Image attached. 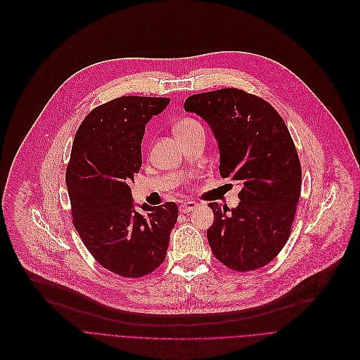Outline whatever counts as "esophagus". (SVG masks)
I'll return each mask as SVG.
<instances>
[{
    "label": "esophagus",
    "mask_w": 360,
    "mask_h": 360,
    "mask_svg": "<svg viewBox=\"0 0 360 360\" xmlns=\"http://www.w3.org/2000/svg\"><path fill=\"white\" fill-rule=\"evenodd\" d=\"M197 205H198V204H197L195 201L187 200V201H184V202L180 204V211H181V212H190V211H193Z\"/></svg>",
    "instance_id": "34e87169"
}]
</instances>
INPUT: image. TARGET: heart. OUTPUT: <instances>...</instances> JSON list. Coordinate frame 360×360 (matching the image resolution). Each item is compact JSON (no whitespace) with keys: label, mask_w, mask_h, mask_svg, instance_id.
I'll list each match as a JSON object with an SVG mask.
<instances>
[{"label":"heart","mask_w":360,"mask_h":360,"mask_svg":"<svg viewBox=\"0 0 360 360\" xmlns=\"http://www.w3.org/2000/svg\"><path fill=\"white\" fill-rule=\"evenodd\" d=\"M198 130H202V126L200 122H197L193 117H183V119L177 120L174 124V133L179 139L183 136H188Z\"/></svg>","instance_id":"heart-1"}]
</instances>
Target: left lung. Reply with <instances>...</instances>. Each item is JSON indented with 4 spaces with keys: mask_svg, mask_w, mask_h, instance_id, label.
Wrapping results in <instances>:
<instances>
[{
    "mask_svg": "<svg viewBox=\"0 0 360 360\" xmlns=\"http://www.w3.org/2000/svg\"><path fill=\"white\" fill-rule=\"evenodd\" d=\"M184 110L202 117L220 149V174L243 186L236 208L210 202L214 257L234 271L265 266L291 234L301 195V163L278 112L237 88L191 95Z\"/></svg>",
    "mask_w": 360,
    "mask_h": 360,
    "instance_id": "obj_1",
    "label": "left lung"
}]
</instances>
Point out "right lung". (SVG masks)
Masks as SVG:
<instances>
[{"mask_svg": "<svg viewBox=\"0 0 360 360\" xmlns=\"http://www.w3.org/2000/svg\"><path fill=\"white\" fill-rule=\"evenodd\" d=\"M169 98L122 96L95 108L81 123L66 169L74 226L92 257L106 269L140 278L166 258L179 207L143 204L134 210L129 187L141 166L146 123Z\"/></svg>", "mask_w": 360, "mask_h": 360, "instance_id": "add662e5", "label": "right lung"}]
</instances>
